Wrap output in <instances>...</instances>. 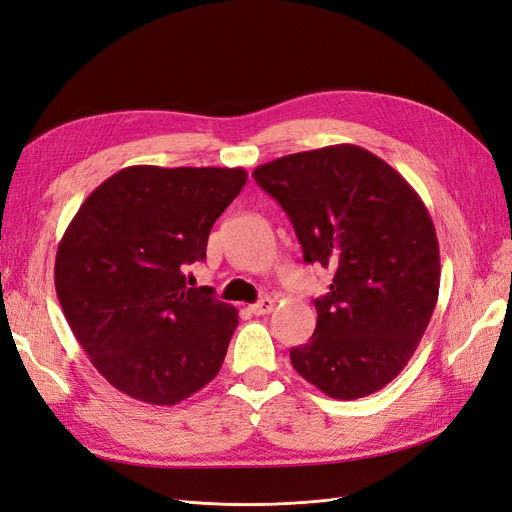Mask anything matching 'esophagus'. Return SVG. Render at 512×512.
Here are the masks:
<instances>
[{
  "mask_svg": "<svg viewBox=\"0 0 512 512\" xmlns=\"http://www.w3.org/2000/svg\"><path fill=\"white\" fill-rule=\"evenodd\" d=\"M273 307H275V301L269 299V297H265V299H260L258 303L250 305V312H252L254 316H265V314L273 312Z\"/></svg>",
  "mask_w": 512,
  "mask_h": 512,
  "instance_id": "esophagus-1",
  "label": "esophagus"
}]
</instances>
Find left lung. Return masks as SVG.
<instances>
[{"label":"left lung","instance_id":"obj_1","mask_svg":"<svg viewBox=\"0 0 512 512\" xmlns=\"http://www.w3.org/2000/svg\"><path fill=\"white\" fill-rule=\"evenodd\" d=\"M254 179L286 211L305 262L333 273L292 367L333 399L380 391L410 361L438 301V237L421 196L356 145L290 153Z\"/></svg>","mask_w":512,"mask_h":512}]
</instances>
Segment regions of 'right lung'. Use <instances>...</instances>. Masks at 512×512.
I'll return each mask as SVG.
<instances>
[{
  "label": "right lung",
  "mask_w": 512,
  "mask_h": 512,
  "mask_svg": "<svg viewBox=\"0 0 512 512\" xmlns=\"http://www.w3.org/2000/svg\"><path fill=\"white\" fill-rule=\"evenodd\" d=\"M243 168L128 166L91 192L57 247L55 290L89 361L117 391L175 406L209 384L239 324L213 290L188 288Z\"/></svg>",
  "instance_id": "1"
}]
</instances>
